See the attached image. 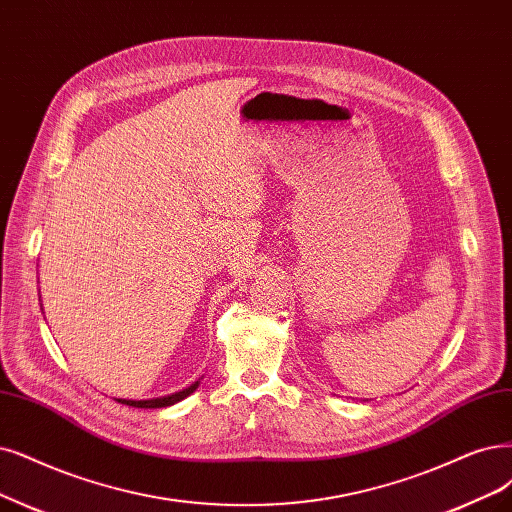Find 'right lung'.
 Segmentation results:
<instances>
[{
  "instance_id": "right-lung-1",
  "label": "right lung",
  "mask_w": 512,
  "mask_h": 512,
  "mask_svg": "<svg viewBox=\"0 0 512 512\" xmlns=\"http://www.w3.org/2000/svg\"><path fill=\"white\" fill-rule=\"evenodd\" d=\"M198 386H200V380H198V382H194L192 386H187V388H183V390L175 392V394L160 396V399H147V401H130V399H118V403H122V405H128V407H139V409H160V407H170V405H175V403H179V401L187 399L189 394L196 392V388H198Z\"/></svg>"
}]
</instances>
